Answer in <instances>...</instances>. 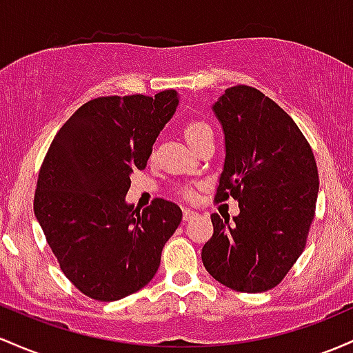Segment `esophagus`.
I'll return each instance as SVG.
<instances>
[{"label":"esophagus","mask_w":353,"mask_h":353,"mask_svg":"<svg viewBox=\"0 0 353 353\" xmlns=\"http://www.w3.org/2000/svg\"><path fill=\"white\" fill-rule=\"evenodd\" d=\"M196 216H198V213L195 212V210H190V208H185L183 210V220L185 221H190V220L196 219Z\"/></svg>","instance_id":"esophagus-1"}]
</instances>
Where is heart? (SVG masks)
<instances>
[{
  "mask_svg": "<svg viewBox=\"0 0 353 353\" xmlns=\"http://www.w3.org/2000/svg\"><path fill=\"white\" fill-rule=\"evenodd\" d=\"M183 133H185V138H187L188 143L192 146H195L196 143H200L203 138H207L208 134H213V130L205 120H200V118H192V120H188L187 123H185ZM183 193L190 198L195 195L192 188H185Z\"/></svg>",
  "mask_w": 353,
  "mask_h": 353,
  "instance_id": "1",
  "label": "heart"
}]
</instances>
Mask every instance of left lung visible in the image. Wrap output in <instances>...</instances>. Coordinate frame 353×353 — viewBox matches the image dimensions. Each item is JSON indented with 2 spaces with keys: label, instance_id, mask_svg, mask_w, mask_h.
I'll list each match as a JSON object with an SVG mask.
<instances>
[{
  "label": "left lung",
  "instance_id": "left-lung-1",
  "mask_svg": "<svg viewBox=\"0 0 353 353\" xmlns=\"http://www.w3.org/2000/svg\"><path fill=\"white\" fill-rule=\"evenodd\" d=\"M213 112L227 152L215 201L233 196L240 213H213L201 260L225 287L260 294L282 282L307 243L319 195L315 157L295 121L256 88H227Z\"/></svg>",
  "mask_w": 353,
  "mask_h": 353
}]
</instances>
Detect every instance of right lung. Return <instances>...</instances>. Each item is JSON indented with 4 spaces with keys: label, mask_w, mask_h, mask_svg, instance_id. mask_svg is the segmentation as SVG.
<instances>
[{
    "label": "right lung",
    "mask_w": 353,
    "mask_h": 353,
    "mask_svg": "<svg viewBox=\"0 0 353 353\" xmlns=\"http://www.w3.org/2000/svg\"><path fill=\"white\" fill-rule=\"evenodd\" d=\"M178 106L175 90L100 97L59 128L39 168L34 215L59 268L81 294L114 302L143 288L181 221L173 201L145 210L125 201Z\"/></svg>",
    "instance_id": "obj_1"
}]
</instances>
